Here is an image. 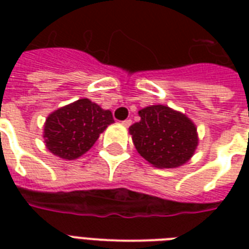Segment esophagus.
<instances>
[{"mask_svg":"<svg viewBox=\"0 0 249 249\" xmlns=\"http://www.w3.org/2000/svg\"><path fill=\"white\" fill-rule=\"evenodd\" d=\"M121 124L124 125V126H130V125H132V120H130V119H126V120L123 121Z\"/></svg>","mask_w":249,"mask_h":249,"instance_id":"obj_1","label":"esophagus"}]
</instances>
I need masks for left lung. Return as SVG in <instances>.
<instances>
[{
    "instance_id": "1",
    "label": "left lung",
    "mask_w": 249,
    "mask_h": 249,
    "mask_svg": "<svg viewBox=\"0 0 249 249\" xmlns=\"http://www.w3.org/2000/svg\"><path fill=\"white\" fill-rule=\"evenodd\" d=\"M141 120L129 128L141 156L158 168H176L193 156L197 146L195 125L166 106L141 109Z\"/></svg>"
}]
</instances>
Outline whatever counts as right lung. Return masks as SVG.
Listing matches in <instances>:
<instances>
[{
  "label": "right lung",
  "instance_id": "add662e5",
  "mask_svg": "<svg viewBox=\"0 0 249 249\" xmlns=\"http://www.w3.org/2000/svg\"><path fill=\"white\" fill-rule=\"evenodd\" d=\"M112 123L111 111L102 109L84 98L49 115L44 129L45 142L54 155L62 159H77Z\"/></svg>",
  "mask_w": 249,
  "mask_h": 249
}]
</instances>
